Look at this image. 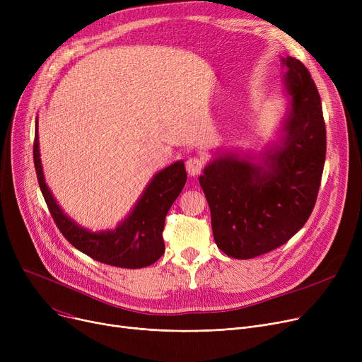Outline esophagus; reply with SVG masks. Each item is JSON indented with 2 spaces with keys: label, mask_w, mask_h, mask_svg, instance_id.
Masks as SVG:
<instances>
[{
  "label": "esophagus",
  "mask_w": 362,
  "mask_h": 362,
  "mask_svg": "<svg viewBox=\"0 0 362 362\" xmlns=\"http://www.w3.org/2000/svg\"><path fill=\"white\" fill-rule=\"evenodd\" d=\"M204 165H205V160H204L202 157L194 156V157H191V158H187V161H186V171H187V175H189V176H197V175H199L201 171H202V168H204Z\"/></svg>",
  "instance_id": "34e87169"
}]
</instances>
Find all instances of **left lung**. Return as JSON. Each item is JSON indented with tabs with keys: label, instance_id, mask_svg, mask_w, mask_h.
Returning <instances> with one entry per match:
<instances>
[{
	"label": "left lung",
	"instance_id": "obj_1",
	"mask_svg": "<svg viewBox=\"0 0 362 362\" xmlns=\"http://www.w3.org/2000/svg\"><path fill=\"white\" fill-rule=\"evenodd\" d=\"M291 111L283 146L267 156V168L224 156L208 164L199 185L211 211L218 248L250 259L286 243L310 218L326 161V123L308 69L283 59Z\"/></svg>",
	"mask_w": 362,
	"mask_h": 362
}]
</instances>
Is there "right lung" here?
<instances>
[{
	"mask_svg": "<svg viewBox=\"0 0 362 362\" xmlns=\"http://www.w3.org/2000/svg\"><path fill=\"white\" fill-rule=\"evenodd\" d=\"M33 163L37 183L48 210L62 235L81 252L120 269H142L154 264L164 252L163 230L171 204L186 183L182 161L168 165L154 176L129 217L112 232L90 233L73 223L55 202L44 180L37 144V122L33 141Z\"/></svg>",
	"mask_w": 362,
	"mask_h": 362,
	"instance_id": "1",
	"label": "right lung"
}]
</instances>
